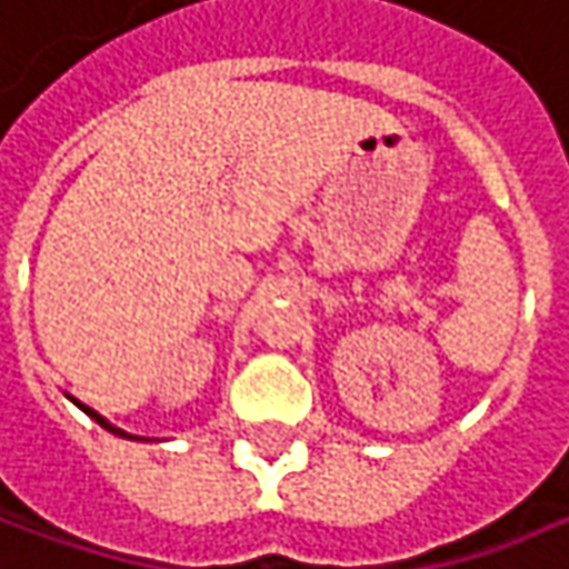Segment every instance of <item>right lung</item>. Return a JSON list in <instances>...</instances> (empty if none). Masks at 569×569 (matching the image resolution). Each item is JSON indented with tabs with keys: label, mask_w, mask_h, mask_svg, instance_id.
Returning a JSON list of instances; mask_svg holds the SVG:
<instances>
[{
	"label": "right lung",
	"mask_w": 569,
	"mask_h": 569,
	"mask_svg": "<svg viewBox=\"0 0 569 569\" xmlns=\"http://www.w3.org/2000/svg\"><path fill=\"white\" fill-rule=\"evenodd\" d=\"M77 405H80V401H77ZM80 408H83V411H87V415H90V418H93V421H97V425L106 427V430H112V433H119V437H132V433H126V430H119V427H112V425H109V421H106V418H102V415H97V411H93V408H87V405H80Z\"/></svg>",
	"instance_id": "obj_1"
}]
</instances>
